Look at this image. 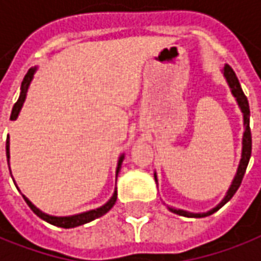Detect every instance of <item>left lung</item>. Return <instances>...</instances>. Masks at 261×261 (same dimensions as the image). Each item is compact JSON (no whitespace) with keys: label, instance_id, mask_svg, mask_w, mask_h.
Wrapping results in <instances>:
<instances>
[{"label":"left lung","instance_id":"obj_1","mask_svg":"<svg viewBox=\"0 0 261 261\" xmlns=\"http://www.w3.org/2000/svg\"><path fill=\"white\" fill-rule=\"evenodd\" d=\"M223 76L226 77V82L227 85L230 87L232 90V94L236 97V101H238L239 107L240 110L243 113V124H245V133H243V141H242V160H240V164H239L238 172L234 175V179H233L232 185L229 188V191L226 192V196L222 199L218 206H215L211 211L203 213H192V212H187V211H182V209H174V207H168L171 212L176 213V215H181V216H187V218H205V216H209L212 215L216 211H219L220 207L225 205L226 202L232 199V196L236 194V191L240 187L242 184V179L245 176L246 168H247V164H249V160H250L251 155V133H250V109H249V101H247V97L245 96V93L242 90V86L239 83L238 76L236 73L233 72V69L229 65H225L223 67ZM156 181V174H154Z\"/></svg>","mask_w":261,"mask_h":261}]
</instances>
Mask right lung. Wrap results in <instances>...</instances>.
<instances>
[{
    "label": "right lung",
    "mask_w": 261,
    "mask_h": 261,
    "mask_svg": "<svg viewBox=\"0 0 261 261\" xmlns=\"http://www.w3.org/2000/svg\"><path fill=\"white\" fill-rule=\"evenodd\" d=\"M36 72V66L35 67H31L28 70V73L25 74V77L22 80V85H21V93H19V99L16 101L14 107H12V112H11V120H16L18 117V114L21 112V109H22V105L25 99H27V92H28V87L31 85V82L34 79V74ZM7 160H8V165H10V137L7 138ZM123 160H124V154H121L120 158H118V164H117V169H116V176L120 172V168H121V164H123ZM12 176V175H11ZM14 179V178H12ZM15 184V181H14ZM25 202L28 203V206L32 209V212L35 213L36 216H39L41 219H43L45 222H48L50 225L55 226H59V227H65V229H70V227H76V226L80 225H85V223H89V222H92V220L97 219L100 216H103L106 213L109 212L110 209L113 207V205L116 203V200H117V191H114V194L110 198V200L105 203L103 206L97 207V209H92V211H87V212L79 213V215H72V216H50L48 213H43L42 211H39L38 207L31 202V200L22 195Z\"/></svg>",
    "instance_id": "1"
}]
</instances>
